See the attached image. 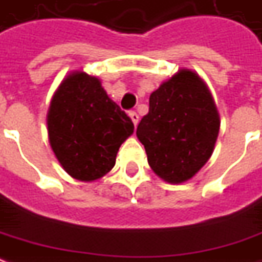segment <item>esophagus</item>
Returning a JSON list of instances; mask_svg holds the SVG:
<instances>
[{"label": "esophagus", "instance_id": "1", "mask_svg": "<svg viewBox=\"0 0 262 262\" xmlns=\"http://www.w3.org/2000/svg\"><path fill=\"white\" fill-rule=\"evenodd\" d=\"M129 118H131V121H133V124H134L135 127H137V124H138V121H140L138 114H137L135 111H131V112H129Z\"/></svg>", "mask_w": 262, "mask_h": 262}]
</instances>
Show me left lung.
<instances>
[{
	"label": "left lung",
	"instance_id": "8db88e82",
	"mask_svg": "<svg viewBox=\"0 0 262 262\" xmlns=\"http://www.w3.org/2000/svg\"><path fill=\"white\" fill-rule=\"evenodd\" d=\"M221 119L205 80L179 69L150 95L148 114L137 127L152 171L173 184L190 180L215 150Z\"/></svg>",
	"mask_w": 262,
	"mask_h": 262
}]
</instances>
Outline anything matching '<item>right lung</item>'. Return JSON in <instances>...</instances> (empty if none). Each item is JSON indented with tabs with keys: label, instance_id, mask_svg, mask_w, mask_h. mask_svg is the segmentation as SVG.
<instances>
[{
	"label": "right lung",
	"instance_id": "1",
	"mask_svg": "<svg viewBox=\"0 0 262 262\" xmlns=\"http://www.w3.org/2000/svg\"><path fill=\"white\" fill-rule=\"evenodd\" d=\"M47 133L63 170L80 182H95L115 166L134 124L99 79L76 70L64 76L50 101Z\"/></svg>",
	"mask_w": 262,
	"mask_h": 262
}]
</instances>
